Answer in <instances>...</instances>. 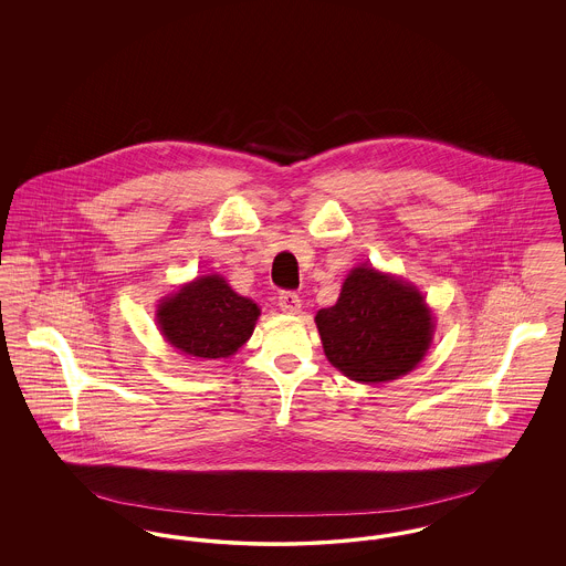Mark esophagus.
<instances>
[{
  "mask_svg": "<svg viewBox=\"0 0 566 566\" xmlns=\"http://www.w3.org/2000/svg\"><path fill=\"white\" fill-rule=\"evenodd\" d=\"M277 303L282 307V312H289V314H298L301 312V296L291 291H284L277 296Z\"/></svg>",
  "mask_w": 566,
  "mask_h": 566,
  "instance_id": "1",
  "label": "esophagus"
}]
</instances>
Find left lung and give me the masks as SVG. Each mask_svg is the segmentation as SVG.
<instances>
[{"label": "left lung", "mask_w": 566, "mask_h": 566, "mask_svg": "<svg viewBox=\"0 0 566 566\" xmlns=\"http://www.w3.org/2000/svg\"><path fill=\"white\" fill-rule=\"evenodd\" d=\"M316 326L333 367L354 381L379 384L409 374L424 358L434 318L416 286L358 265L337 303L316 314Z\"/></svg>", "instance_id": "obj_1"}]
</instances>
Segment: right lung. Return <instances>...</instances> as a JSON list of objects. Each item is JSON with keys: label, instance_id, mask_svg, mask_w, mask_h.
<instances>
[{"label": "right lung", "instance_id": "obj_1", "mask_svg": "<svg viewBox=\"0 0 566 566\" xmlns=\"http://www.w3.org/2000/svg\"><path fill=\"white\" fill-rule=\"evenodd\" d=\"M259 305L238 295L224 277L203 275L165 296L157 307L163 337L176 350L197 358H227L250 339Z\"/></svg>", "mask_w": 566, "mask_h": 566}]
</instances>
